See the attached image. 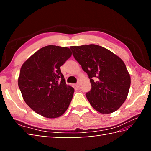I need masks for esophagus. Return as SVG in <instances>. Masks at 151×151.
<instances>
[{"mask_svg": "<svg viewBox=\"0 0 151 151\" xmlns=\"http://www.w3.org/2000/svg\"><path fill=\"white\" fill-rule=\"evenodd\" d=\"M80 86H81V83H80V82H78L76 84V87H77V88H79Z\"/></svg>", "mask_w": 151, "mask_h": 151, "instance_id": "obj_1", "label": "esophagus"}]
</instances>
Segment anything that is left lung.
Instances as JSON below:
<instances>
[{"instance_id": "left-lung-1", "label": "left lung", "mask_w": 151, "mask_h": 151, "mask_svg": "<svg viewBox=\"0 0 151 151\" xmlns=\"http://www.w3.org/2000/svg\"><path fill=\"white\" fill-rule=\"evenodd\" d=\"M70 49L90 79L91 89L86 97L92 107L101 114L117 110L126 100L130 86V76L123 61L97 45Z\"/></svg>"}]
</instances>
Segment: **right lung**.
<instances>
[{
    "instance_id": "right-lung-1",
    "label": "right lung",
    "mask_w": 151,
    "mask_h": 151,
    "mask_svg": "<svg viewBox=\"0 0 151 151\" xmlns=\"http://www.w3.org/2000/svg\"><path fill=\"white\" fill-rule=\"evenodd\" d=\"M70 56L69 48L48 45L22 64L19 88L25 102L37 114L56 118L68 108L75 89L66 84L60 67Z\"/></svg>"
}]
</instances>
